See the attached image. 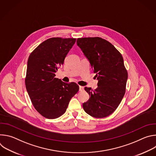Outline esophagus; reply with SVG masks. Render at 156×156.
Returning <instances> with one entry per match:
<instances>
[{"mask_svg":"<svg viewBox=\"0 0 156 156\" xmlns=\"http://www.w3.org/2000/svg\"><path fill=\"white\" fill-rule=\"evenodd\" d=\"M79 90H80V91H83L84 90V87L81 86H79Z\"/></svg>","mask_w":156,"mask_h":156,"instance_id":"obj_1","label":"esophagus"}]
</instances>
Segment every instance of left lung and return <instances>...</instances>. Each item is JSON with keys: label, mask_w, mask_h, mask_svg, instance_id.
I'll return each instance as SVG.
<instances>
[{"label": "left lung", "mask_w": 156, "mask_h": 156, "mask_svg": "<svg viewBox=\"0 0 156 156\" xmlns=\"http://www.w3.org/2000/svg\"><path fill=\"white\" fill-rule=\"evenodd\" d=\"M77 45L98 80L95 90L84 87L90 99L83 103V109L93 117H106L117 109L125 93L128 72L123 57L112 44L99 37L78 38Z\"/></svg>", "instance_id": "obj_1"}]
</instances>
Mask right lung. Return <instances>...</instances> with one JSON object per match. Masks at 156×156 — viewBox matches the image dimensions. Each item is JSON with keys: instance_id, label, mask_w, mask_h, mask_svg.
<instances>
[{"instance_id": "add662e5", "label": "right lung", "mask_w": 156, "mask_h": 156, "mask_svg": "<svg viewBox=\"0 0 156 156\" xmlns=\"http://www.w3.org/2000/svg\"><path fill=\"white\" fill-rule=\"evenodd\" d=\"M75 41V38L51 37L40 44L29 56L26 88L35 109L46 119L62 115L79 90L76 83H66L55 77Z\"/></svg>"}]
</instances>
